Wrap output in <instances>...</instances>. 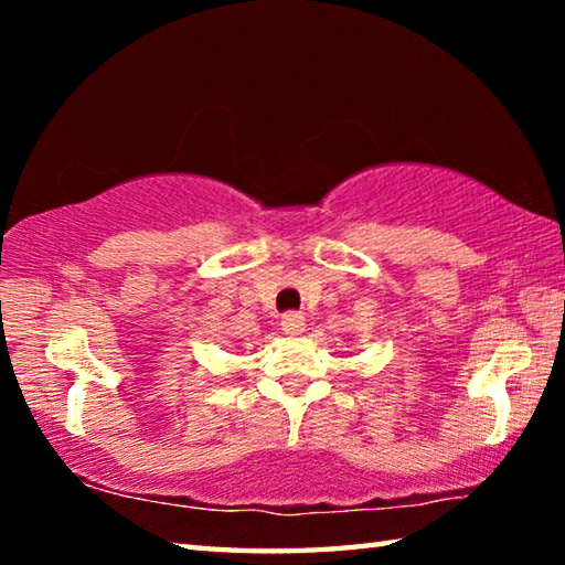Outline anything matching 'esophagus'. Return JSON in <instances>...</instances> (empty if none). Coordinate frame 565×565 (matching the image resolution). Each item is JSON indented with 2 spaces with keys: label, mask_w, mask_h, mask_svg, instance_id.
Returning <instances> with one entry per match:
<instances>
[{
  "label": "esophagus",
  "mask_w": 565,
  "mask_h": 565,
  "mask_svg": "<svg viewBox=\"0 0 565 565\" xmlns=\"http://www.w3.org/2000/svg\"><path fill=\"white\" fill-rule=\"evenodd\" d=\"M281 331L289 333V337H296V333H301L303 331V317H301V313H296V311L284 313Z\"/></svg>",
  "instance_id": "esophagus-1"
}]
</instances>
